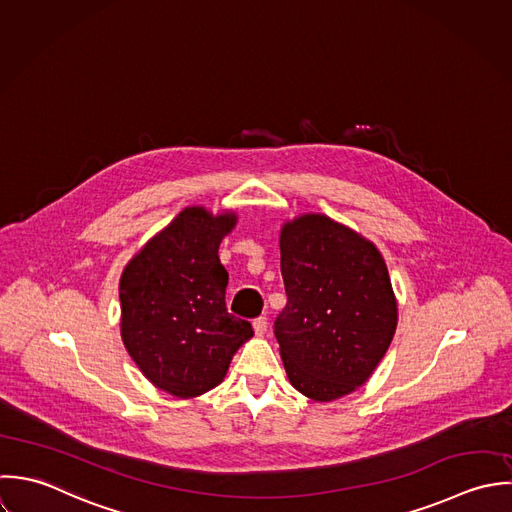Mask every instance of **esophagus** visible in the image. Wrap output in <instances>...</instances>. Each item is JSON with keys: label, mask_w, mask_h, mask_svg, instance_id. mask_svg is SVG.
I'll use <instances>...</instances> for the list:
<instances>
[{"label": "esophagus", "mask_w": 512, "mask_h": 512, "mask_svg": "<svg viewBox=\"0 0 512 512\" xmlns=\"http://www.w3.org/2000/svg\"><path fill=\"white\" fill-rule=\"evenodd\" d=\"M252 328H254L256 336H264V334H266V328H268V320H266L264 316H260V318H256V320L252 322Z\"/></svg>", "instance_id": "esophagus-1"}]
</instances>
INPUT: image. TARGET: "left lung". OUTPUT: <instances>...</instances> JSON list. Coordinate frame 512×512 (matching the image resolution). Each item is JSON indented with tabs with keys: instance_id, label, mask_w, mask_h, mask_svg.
Instances as JSON below:
<instances>
[{
	"instance_id": "obj_1",
	"label": "left lung",
	"mask_w": 512,
	"mask_h": 512,
	"mask_svg": "<svg viewBox=\"0 0 512 512\" xmlns=\"http://www.w3.org/2000/svg\"><path fill=\"white\" fill-rule=\"evenodd\" d=\"M288 304L274 322L290 383L314 401L363 385L397 328V302L373 242L326 214L282 226Z\"/></svg>"
}]
</instances>
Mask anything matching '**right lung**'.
I'll return each mask as SVG.
<instances>
[{
    "mask_svg": "<svg viewBox=\"0 0 512 512\" xmlns=\"http://www.w3.org/2000/svg\"><path fill=\"white\" fill-rule=\"evenodd\" d=\"M236 220L234 212L188 206L121 276L123 343L155 387L180 399L216 387L232 355L254 336L250 322L228 314L224 302L228 272L218 246Z\"/></svg>",
    "mask_w": 512,
    "mask_h": 512,
    "instance_id": "1",
    "label": "right lung"
}]
</instances>
